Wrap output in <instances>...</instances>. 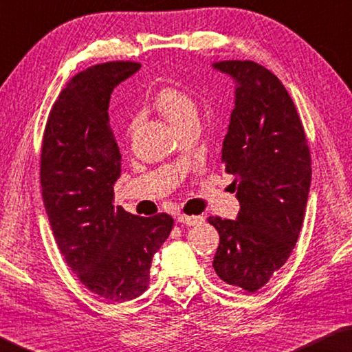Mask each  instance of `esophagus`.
Instances as JSON below:
<instances>
[{
  "mask_svg": "<svg viewBox=\"0 0 352 352\" xmlns=\"http://www.w3.org/2000/svg\"><path fill=\"white\" fill-rule=\"evenodd\" d=\"M177 221L186 226H195V224H201L204 221V218L199 215H184V213H180V215L177 217Z\"/></svg>",
  "mask_w": 352,
  "mask_h": 352,
  "instance_id": "obj_1",
  "label": "esophagus"
}]
</instances>
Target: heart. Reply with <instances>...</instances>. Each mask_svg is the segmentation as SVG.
Wrapping results in <instances>:
<instances>
[{
  "label": "heart",
  "instance_id": "b5f03b06",
  "mask_svg": "<svg viewBox=\"0 0 352 352\" xmlns=\"http://www.w3.org/2000/svg\"><path fill=\"white\" fill-rule=\"evenodd\" d=\"M154 107L175 129L197 119V105L190 96L182 88L166 85L158 89L154 96ZM135 122H131L128 131L134 129Z\"/></svg>",
  "mask_w": 352,
  "mask_h": 352
}]
</instances>
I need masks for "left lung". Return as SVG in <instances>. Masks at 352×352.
I'll return each mask as SVG.
<instances>
[{"instance_id":"1","label":"left lung","mask_w":352,"mask_h":352,"mask_svg":"<svg viewBox=\"0 0 352 352\" xmlns=\"http://www.w3.org/2000/svg\"><path fill=\"white\" fill-rule=\"evenodd\" d=\"M213 68L236 82L235 108L223 142L226 172L241 209L236 219L210 217L219 233L213 268L229 285L254 293L287 263L304 221L311 155L290 94L253 60Z\"/></svg>"}]
</instances>
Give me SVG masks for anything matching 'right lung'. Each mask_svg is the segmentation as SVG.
<instances>
[{
    "instance_id": "obj_1",
    "label": "right lung",
    "mask_w": 352,
    "mask_h": 352,
    "mask_svg": "<svg viewBox=\"0 0 352 352\" xmlns=\"http://www.w3.org/2000/svg\"><path fill=\"white\" fill-rule=\"evenodd\" d=\"M139 68L119 60L76 74L54 102L41 149L43 199L62 256L89 292L114 304L146 290L153 256L174 226L168 213L144 218L113 204L122 155L109 99Z\"/></svg>"
}]
</instances>
